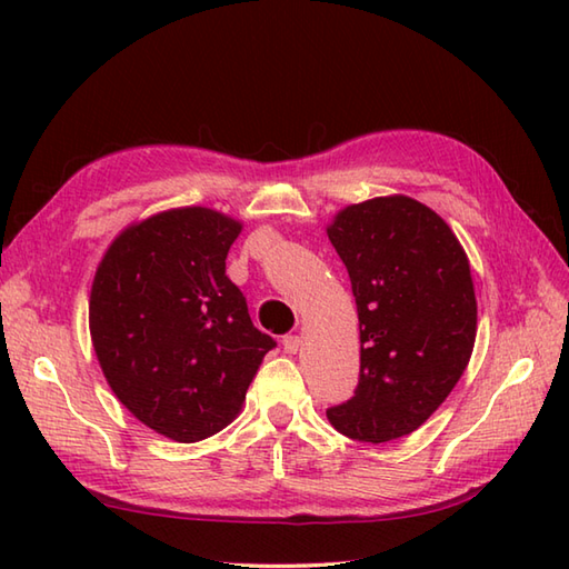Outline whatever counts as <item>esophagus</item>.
I'll list each match as a JSON object with an SVG mask.
<instances>
[{
    "instance_id": "esophagus-1",
    "label": "esophagus",
    "mask_w": 569,
    "mask_h": 569,
    "mask_svg": "<svg viewBox=\"0 0 569 569\" xmlns=\"http://www.w3.org/2000/svg\"><path fill=\"white\" fill-rule=\"evenodd\" d=\"M300 349V337L298 335H286L283 337V352L286 355H296Z\"/></svg>"
}]
</instances>
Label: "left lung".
Segmentation results:
<instances>
[{"mask_svg": "<svg viewBox=\"0 0 569 569\" xmlns=\"http://www.w3.org/2000/svg\"><path fill=\"white\" fill-rule=\"evenodd\" d=\"M359 312V383L328 408L342 435L389 442L420 428L462 377L477 337L467 253L438 212L406 198L349 204L328 227Z\"/></svg>", "mask_w": 569, "mask_h": 569, "instance_id": "1", "label": "left lung"}]
</instances>
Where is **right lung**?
I'll list each match as a JSON object with an SVG mask.
<instances>
[{
  "mask_svg": "<svg viewBox=\"0 0 569 569\" xmlns=\"http://www.w3.org/2000/svg\"><path fill=\"white\" fill-rule=\"evenodd\" d=\"M241 224L178 208L127 227L98 266L90 335L107 383L143 426L198 442L229 426L273 337L224 273Z\"/></svg>",
  "mask_w": 569,
  "mask_h": 569,
  "instance_id": "add662e5",
  "label": "right lung"
}]
</instances>
